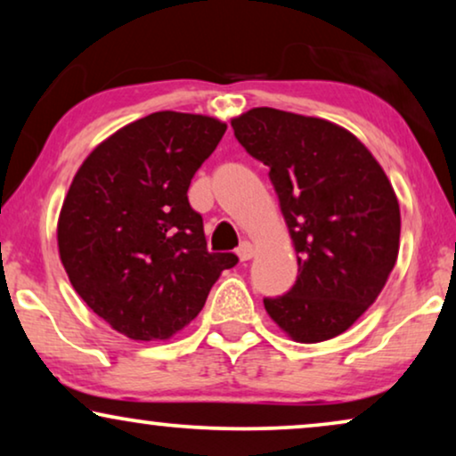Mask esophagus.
<instances>
[{
  "mask_svg": "<svg viewBox=\"0 0 456 456\" xmlns=\"http://www.w3.org/2000/svg\"><path fill=\"white\" fill-rule=\"evenodd\" d=\"M236 255H239L240 261H248V259H251L253 255H255V248H253L251 242L245 240L239 248H236Z\"/></svg>",
  "mask_w": 456,
  "mask_h": 456,
  "instance_id": "34e87169",
  "label": "esophagus"
}]
</instances>
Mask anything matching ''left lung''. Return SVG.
<instances>
[{
	"label": "left lung",
	"instance_id": "1",
	"mask_svg": "<svg viewBox=\"0 0 456 456\" xmlns=\"http://www.w3.org/2000/svg\"><path fill=\"white\" fill-rule=\"evenodd\" d=\"M232 128L270 167L298 261L295 286L264 298L265 311L292 340L334 338L370 309L396 264L395 189L370 149L338 124L253 108Z\"/></svg>",
	"mask_w": 456,
	"mask_h": 456
}]
</instances>
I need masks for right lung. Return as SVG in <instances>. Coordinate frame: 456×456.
Masks as SVG:
<instances>
[{"label":"right lung","instance_id":"1","mask_svg":"<svg viewBox=\"0 0 456 456\" xmlns=\"http://www.w3.org/2000/svg\"><path fill=\"white\" fill-rule=\"evenodd\" d=\"M226 124L155 111L93 149L58 220L60 259L78 297L133 340H167L203 309L234 253H209L191 180Z\"/></svg>","mask_w":456,"mask_h":456}]
</instances>
